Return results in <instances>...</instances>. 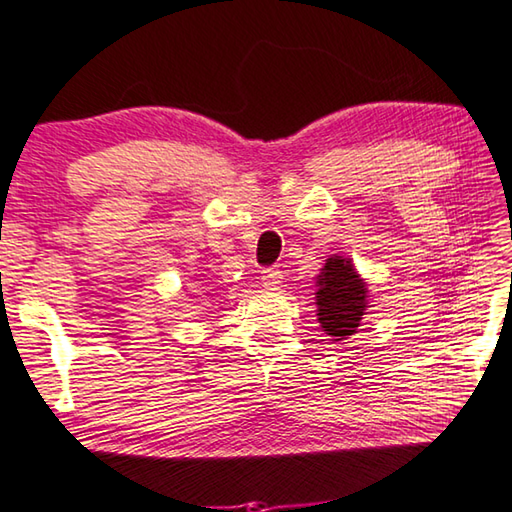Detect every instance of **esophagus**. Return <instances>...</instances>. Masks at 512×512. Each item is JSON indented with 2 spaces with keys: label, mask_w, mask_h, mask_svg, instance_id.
<instances>
[{
  "label": "esophagus",
  "mask_w": 512,
  "mask_h": 512,
  "mask_svg": "<svg viewBox=\"0 0 512 512\" xmlns=\"http://www.w3.org/2000/svg\"><path fill=\"white\" fill-rule=\"evenodd\" d=\"M261 279L265 283V288H279L283 274L276 270V267H267V270L261 272Z\"/></svg>",
  "instance_id": "34e87169"
}]
</instances>
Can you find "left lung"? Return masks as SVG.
<instances>
[{
	"mask_svg": "<svg viewBox=\"0 0 512 512\" xmlns=\"http://www.w3.org/2000/svg\"><path fill=\"white\" fill-rule=\"evenodd\" d=\"M317 322L333 340H347L358 331L370 308L367 281L356 272L354 261L333 254L326 258L322 272L315 276Z\"/></svg>",
	"mask_w": 512,
	"mask_h": 512,
	"instance_id": "obj_1",
	"label": "left lung"
}]
</instances>
